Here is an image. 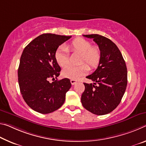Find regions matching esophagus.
<instances>
[{"label": "esophagus", "instance_id": "obj_1", "mask_svg": "<svg viewBox=\"0 0 146 146\" xmlns=\"http://www.w3.org/2000/svg\"><path fill=\"white\" fill-rule=\"evenodd\" d=\"M70 81H71V84H72V85L75 84L76 83H77V80H74V79H71Z\"/></svg>", "mask_w": 146, "mask_h": 146}]
</instances>
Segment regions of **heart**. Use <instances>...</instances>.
Segmentation results:
<instances>
[{
  "mask_svg": "<svg viewBox=\"0 0 146 146\" xmlns=\"http://www.w3.org/2000/svg\"><path fill=\"white\" fill-rule=\"evenodd\" d=\"M69 51L80 54V63L85 62L92 69L96 68L100 63V49L96 46H92L91 43L84 38H77L65 46L62 45L57 48L55 52V59L59 66L64 67L68 64ZM88 70L89 67L86 64L78 66H67L63 69L62 74L65 78L76 80L86 75Z\"/></svg>",
  "mask_w": 146,
  "mask_h": 146,
  "instance_id": "heart-1",
  "label": "heart"
}]
</instances>
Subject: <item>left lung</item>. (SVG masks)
Here are the masks:
<instances>
[{"mask_svg":"<svg viewBox=\"0 0 146 146\" xmlns=\"http://www.w3.org/2000/svg\"><path fill=\"white\" fill-rule=\"evenodd\" d=\"M93 39L99 46L101 59L98 68L86 78L94 84L84 83L81 96L82 106L96 115H105L114 110L121 102L127 84V70L123 56L116 45L99 34L83 35Z\"/></svg>","mask_w":146,"mask_h":146,"instance_id":"obj_1","label":"left lung"}]
</instances>
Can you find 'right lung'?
Returning <instances> with one entry per match:
<instances>
[{
  "instance_id": "add662e5",
  "label": "right lung",
  "mask_w": 146,
  "mask_h": 146,
  "mask_svg": "<svg viewBox=\"0 0 146 146\" xmlns=\"http://www.w3.org/2000/svg\"><path fill=\"white\" fill-rule=\"evenodd\" d=\"M71 36L43 34L36 38L23 50L18 68L21 93L32 110L48 114L63 105L66 94L71 84L69 78L49 80L60 75V67L55 59L58 47Z\"/></svg>"
}]
</instances>
